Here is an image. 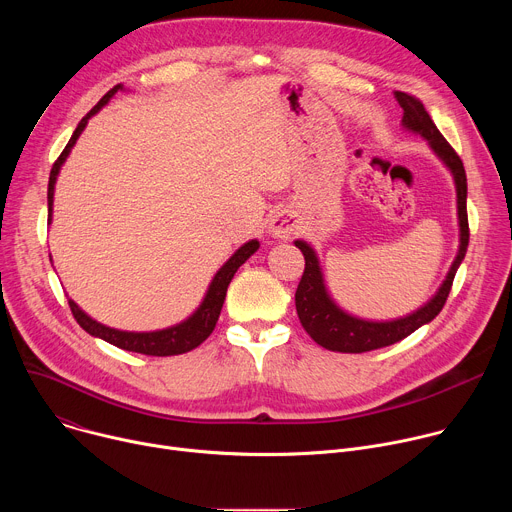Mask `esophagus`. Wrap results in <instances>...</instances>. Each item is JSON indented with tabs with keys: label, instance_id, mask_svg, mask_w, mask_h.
Segmentation results:
<instances>
[{
	"label": "esophagus",
	"instance_id": "1",
	"mask_svg": "<svg viewBox=\"0 0 512 512\" xmlns=\"http://www.w3.org/2000/svg\"><path fill=\"white\" fill-rule=\"evenodd\" d=\"M267 229H269V235H273L275 239L287 241L291 235L296 233L298 221H296L294 212L287 210V208H281V210L273 212V216L269 218V227Z\"/></svg>",
	"mask_w": 512,
	"mask_h": 512
}]
</instances>
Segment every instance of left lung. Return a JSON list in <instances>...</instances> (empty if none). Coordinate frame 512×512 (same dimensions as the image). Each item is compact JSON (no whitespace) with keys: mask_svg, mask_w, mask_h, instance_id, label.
I'll return each mask as SVG.
<instances>
[{"mask_svg":"<svg viewBox=\"0 0 512 512\" xmlns=\"http://www.w3.org/2000/svg\"><path fill=\"white\" fill-rule=\"evenodd\" d=\"M395 99L403 107V119L401 125L407 131H413L421 135L431 152L442 160V164L452 172L454 184H456V198H458V227H460V247L458 255L440 285V289L435 291V296L417 308L415 312L395 318V320H364L358 316L348 314L342 310L330 296V291L324 281V273L320 267V259L312 245L306 241L298 239L294 241L296 247L304 253L306 259V269L302 275V281L296 291V310L300 316V322L304 330L318 342L320 346L334 350V352H369L375 348L391 346L409 334H413L417 328L423 324H429L437 314L442 312L450 289L454 283V275L460 267V263L466 257L468 241H470V231H468V212H466V196H468V182H466V170L460 160V156L454 152L452 145L444 139L440 129L435 127L431 121L429 113L425 111L423 103L407 93L395 91Z\"/></svg>","mask_w":512,"mask_h":512,"instance_id":"1","label":"left lung"}]
</instances>
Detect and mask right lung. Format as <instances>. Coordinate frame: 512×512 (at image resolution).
<instances>
[{
	"label": "right lung",
	"mask_w": 512,
	"mask_h": 512,
	"mask_svg": "<svg viewBox=\"0 0 512 512\" xmlns=\"http://www.w3.org/2000/svg\"><path fill=\"white\" fill-rule=\"evenodd\" d=\"M125 87L123 85H115L83 119L81 123L77 125L75 133H72V137L68 139L66 148L62 150L60 158L54 162L52 170H50V180H48V225L52 223V204H54V186H56V178L60 174V168L62 164L66 162L70 150L75 148L77 139L81 137V133L85 131L89 119L93 115H97L109 101L111 97L117 93V91H123ZM259 249V241L257 239H251L247 241L243 247H239L233 257L218 269L206 289V294L200 302V306L186 318L182 320L180 324H174L170 328H164V330H154V332H127V330H117V328H109L97 320H93L89 314H85L75 302L68 300V306H70V312L72 316H75V320L81 324V328L85 332H89L91 336L95 338H101L117 348H123V350H129V352H139V354H148V356H174V354H184V352H190L192 348H196L198 344H202L210 332L214 330L216 326V320L218 316H221V310H223V304H225V298H227V287L231 283V279L235 277L237 269Z\"/></svg>",
	"instance_id": "obj_1"
}]
</instances>
